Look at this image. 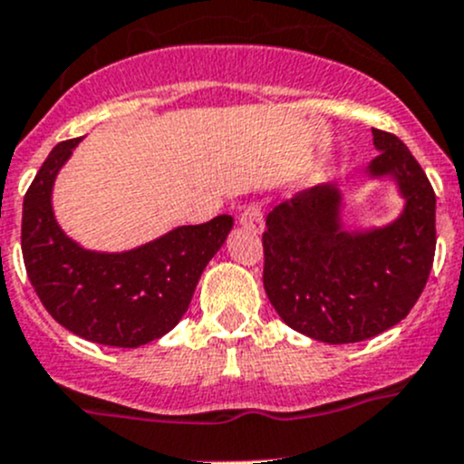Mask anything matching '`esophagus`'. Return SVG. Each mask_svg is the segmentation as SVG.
<instances>
[{
  "label": "esophagus",
  "mask_w": 464,
  "mask_h": 464,
  "mask_svg": "<svg viewBox=\"0 0 464 464\" xmlns=\"http://www.w3.org/2000/svg\"><path fill=\"white\" fill-rule=\"evenodd\" d=\"M240 227H245L246 231L251 233H260L262 227H265V215H262L260 206L251 204L242 210L240 215Z\"/></svg>",
  "instance_id": "obj_1"
}]
</instances>
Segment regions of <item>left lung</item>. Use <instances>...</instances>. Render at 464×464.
<instances>
[{
  "instance_id": "8db88e82",
  "label": "left lung",
  "mask_w": 464,
  "mask_h": 464,
  "mask_svg": "<svg viewBox=\"0 0 464 464\" xmlns=\"http://www.w3.org/2000/svg\"><path fill=\"white\" fill-rule=\"evenodd\" d=\"M368 179H392L404 208L392 222L345 228L339 184L307 188L266 215L265 292L292 330L357 343L397 325L418 303L435 254V193L411 150L372 130Z\"/></svg>"
}]
</instances>
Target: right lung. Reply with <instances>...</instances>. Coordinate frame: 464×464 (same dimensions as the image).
<instances>
[{
  "instance_id": "1",
  "label": "right lung",
  "mask_w": 464,
  "mask_h": 464,
  "mask_svg": "<svg viewBox=\"0 0 464 464\" xmlns=\"http://www.w3.org/2000/svg\"><path fill=\"white\" fill-rule=\"evenodd\" d=\"M82 139L51 150L24 195L22 256L51 316L73 334L114 348H139L186 314L199 276L233 228L231 215L177 227L130 251L107 254L78 245L53 213V184Z\"/></svg>"
}]
</instances>
